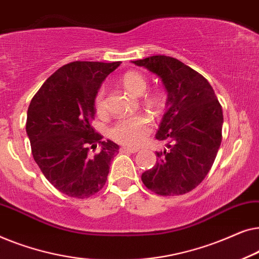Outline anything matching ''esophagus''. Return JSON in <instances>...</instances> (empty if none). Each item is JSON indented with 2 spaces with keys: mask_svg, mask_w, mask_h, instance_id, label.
Returning a JSON list of instances; mask_svg holds the SVG:
<instances>
[{
  "mask_svg": "<svg viewBox=\"0 0 259 259\" xmlns=\"http://www.w3.org/2000/svg\"><path fill=\"white\" fill-rule=\"evenodd\" d=\"M139 151L138 148H132V147H121L120 148V152L121 153H137Z\"/></svg>",
  "mask_w": 259,
  "mask_h": 259,
  "instance_id": "esophagus-1",
  "label": "esophagus"
}]
</instances>
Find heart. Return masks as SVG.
I'll return each mask as SVG.
<instances>
[{
  "mask_svg": "<svg viewBox=\"0 0 259 259\" xmlns=\"http://www.w3.org/2000/svg\"><path fill=\"white\" fill-rule=\"evenodd\" d=\"M122 87L132 95L140 97L147 88V81L144 75L138 72H127L122 75ZM166 101L165 94L160 91L152 92L145 98V105L148 108L158 112L164 107ZM94 107L99 114L105 112V88H99L94 97ZM152 131V120L146 114H138L130 118L119 120L109 131V137L116 143L126 146H139L144 143Z\"/></svg>",
  "mask_w": 259,
  "mask_h": 259,
  "instance_id": "obj_1",
  "label": "heart"
}]
</instances>
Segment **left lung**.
I'll return each mask as SVG.
<instances>
[{"mask_svg":"<svg viewBox=\"0 0 259 259\" xmlns=\"http://www.w3.org/2000/svg\"><path fill=\"white\" fill-rule=\"evenodd\" d=\"M133 63L157 74L167 92V109L155 134L166 148L157 152V162L141 180L159 196L185 194L213 165L222 143V106L208 81L179 60L155 55Z\"/></svg>","mask_w":259,"mask_h":259,"instance_id":"8db88e82","label":"left lung"}]
</instances>
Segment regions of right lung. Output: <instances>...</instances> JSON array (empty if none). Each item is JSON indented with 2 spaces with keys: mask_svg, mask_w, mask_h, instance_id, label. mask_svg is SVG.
<instances>
[{
  "mask_svg": "<svg viewBox=\"0 0 259 259\" xmlns=\"http://www.w3.org/2000/svg\"><path fill=\"white\" fill-rule=\"evenodd\" d=\"M74 61L52 74L31 99L26 131L34 160L46 179L68 197L84 199L99 192L119 146L92 127L94 97L102 81L120 66ZM98 154L92 155L97 144Z\"/></svg>",
  "mask_w": 259,
  "mask_h": 259,
  "instance_id": "right-lung-1",
  "label": "right lung"
}]
</instances>
